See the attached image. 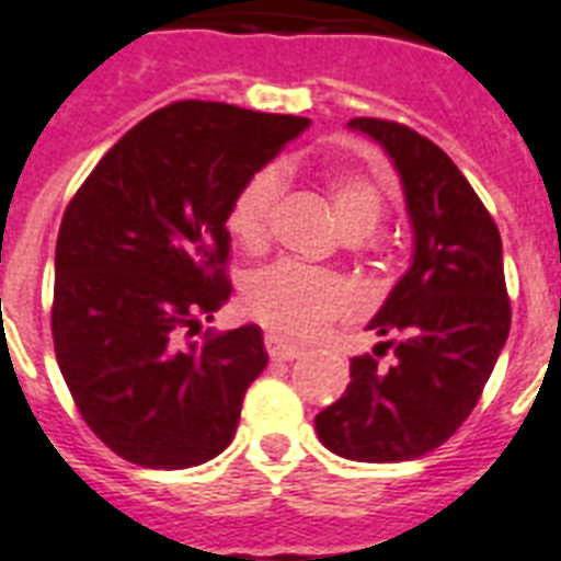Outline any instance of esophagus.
Segmentation results:
<instances>
[{
    "label": "esophagus",
    "instance_id": "1",
    "mask_svg": "<svg viewBox=\"0 0 561 561\" xmlns=\"http://www.w3.org/2000/svg\"><path fill=\"white\" fill-rule=\"evenodd\" d=\"M266 353L275 358V362H293V358L301 356L304 351H301V347H295V344H286L284 339H277V335L268 333L266 335Z\"/></svg>",
    "mask_w": 561,
    "mask_h": 561
}]
</instances>
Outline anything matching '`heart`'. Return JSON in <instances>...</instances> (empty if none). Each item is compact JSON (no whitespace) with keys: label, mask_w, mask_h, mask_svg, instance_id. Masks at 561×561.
I'll list each match as a JSON object with an SVG mask.
<instances>
[{"label":"heart","mask_w":561,"mask_h":561,"mask_svg":"<svg viewBox=\"0 0 561 561\" xmlns=\"http://www.w3.org/2000/svg\"><path fill=\"white\" fill-rule=\"evenodd\" d=\"M280 194V176L275 168L257 170L228 208L226 228L245 252H260L268 240V219ZM327 196L344 234L362 237L374 231L382 219L385 199L374 179L356 170H335L327 179ZM353 304L351 286L330 272L275 263L254 272L243 286L245 312L268 327L272 333L304 342L316 335L333 318L344 316Z\"/></svg>","instance_id":"heart-1"}]
</instances>
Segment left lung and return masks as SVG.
I'll return each mask as SVG.
<instances>
[{
    "instance_id": "8db88e82",
    "label": "left lung",
    "mask_w": 561,
    "mask_h": 561,
    "mask_svg": "<svg viewBox=\"0 0 561 561\" xmlns=\"http://www.w3.org/2000/svg\"><path fill=\"white\" fill-rule=\"evenodd\" d=\"M400 173L414 257L370 321L385 342L351 362L342 400L316 416L318 440L347 460L423 458L472 414L510 335L499 226L458 164L405 124L353 118ZM391 350L394 362L378 356Z\"/></svg>"
}]
</instances>
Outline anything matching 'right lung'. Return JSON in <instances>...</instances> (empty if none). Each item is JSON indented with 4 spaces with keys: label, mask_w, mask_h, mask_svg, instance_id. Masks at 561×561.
Masks as SVG:
<instances>
[{
    "label": "right lung",
    "mask_w": 561,
    "mask_h": 561,
    "mask_svg": "<svg viewBox=\"0 0 561 561\" xmlns=\"http://www.w3.org/2000/svg\"><path fill=\"white\" fill-rule=\"evenodd\" d=\"M309 121L179 101L129 129L62 214L51 335L87 425L118 458L187 469L234 440L268 356L257 324L210 333L231 295L228 208Z\"/></svg>",
    "instance_id": "1"
}]
</instances>
